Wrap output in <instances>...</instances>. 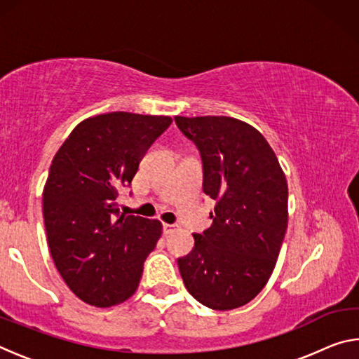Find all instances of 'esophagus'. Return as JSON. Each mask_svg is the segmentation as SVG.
I'll return each instance as SVG.
<instances>
[{"mask_svg": "<svg viewBox=\"0 0 359 359\" xmlns=\"http://www.w3.org/2000/svg\"><path fill=\"white\" fill-rule=\"evenodd\" d=\"M172 229H174V224H169V223L163 224V234H169Z\"/></svg>", "mask_w": 359, "mask_h": 359, "instance_id": "obj_1", "label": "esophagus"}]
</instances>
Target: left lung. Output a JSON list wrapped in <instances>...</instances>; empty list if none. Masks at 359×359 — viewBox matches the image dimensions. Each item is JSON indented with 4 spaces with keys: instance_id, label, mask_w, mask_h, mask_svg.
<instances>
[{
    "instance_id": "1",
    "label": "left lung",
    "mask_w": 359,
    "mask_h": 359,
    "mask_svg": "<svg viewBox=\"0 0 359 359\" xmlns=\"http://www.w3.org/2000/svg\"><path fill=\"white\" fill-rule=\"evenodd\" d=\"M203 161L210 228L177 259L194 299L214 311L250 302L274 271L288 224V185L264 136L233 117H175Z\"/></svg>"
}]
</instances>
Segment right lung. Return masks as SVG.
Listing matches in <instances>:
<instances>
[{
    "label": "right lung",
    "instance_id": "right-lung-1",
    "mask_svg": "<svg viewBox=\"0 0 359 359\" xmlns=\"http://www.w3.org/2000/svg\"><path fill=\"white\" fill-rule=\"evenodd\" d=\"M171 123L165 115L101 114L81 121L53 156L42 193L48 248L69 290L90 306H115L137 290L161 223L120 215L118 191Z\"/></svg>",
    "mask_w": 359,
    "mask_h": 359
}]
</instances>
